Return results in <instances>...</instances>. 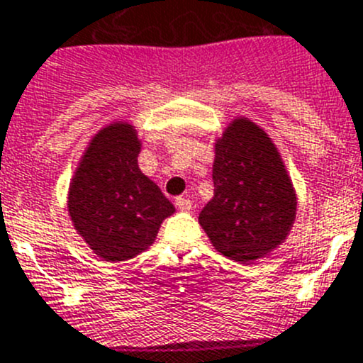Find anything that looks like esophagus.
Instances as JSON below:
<instances>
[{
	"label": "esophagus",
	"instance_id": "obj_1",
	"mask_svg": "<svg viewBox=\"0 0 363 363\" xmlns=\"http://www.w3.org/2000/svg\"><path fill=\"white\" fill-rule=\"evenodd\" d=\"M176 206H178L182 212H189V210L192 208V203L189 201L187 198H182V196H179V198H176Z\"/></svg>",
	"mask_w": 363,
	"mask_h": 363
}]
</instances>
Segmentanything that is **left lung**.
Wrapping results in <instances>:
<instances>
[{"label":"left lung","mask_w":363,"mask_h":363,"mask_svg":"<svg viewBox=\"0 0 363 363\" xmlns=\"http://www.w3.org/2000/svg\"><path fill=\"white\" fill-rule=\"evenodd\" d=\"M213 198L199 213L212 246L250 264L287 240L298 196L271 137L247 117H235L213 146Z\"/></svg>","instance_id":"obj_1"}]
</instances>
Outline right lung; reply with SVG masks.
<instances>
[{
	"mask_svg": "<svg viewBox=\"0 0 363 363\" xmlns=\"http://www.w3.org/2000/svg\"><path fill=\"white\" fill-rule=\"evenodd\" d=\"M143 140L128 121L94 133L67 192L76 233L105 262H123L150 250L160 224L174 213L160 187L139 169Z\"/></svg>",
	"mask_w": 363,
	"mask_h": 363,
	"instance_id": "obj_1",
	"label": "right lung"
}]
</instances>
